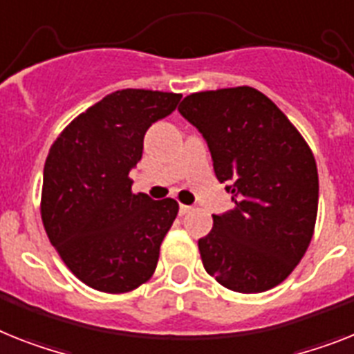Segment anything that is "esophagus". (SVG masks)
<instances>
[{"instance_id":"34e87169","label":"esophagus","mask_w":354,"mask_h":354,"mask_svg":"<svg viewBox=\"0 0 354 354\" xmlns=\"http://www.w3.org/2000/svg\"><path fill=\"white\" fill-rule=\"evenodd\" d=\"M192 209H194V208H192V206H186V204H180V206H179V213H180V215H188V213L192 212Z\"/></svg>"}]
</instances>
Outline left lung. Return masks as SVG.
Segmentation results:
<instances>
[{
    "instance_id": "1",
    "label": "left lung",
    "mask_w": 354,
    "mask_h": 354,
    "mask_svg": "<svg viewBox=\"0 0 354 354\" xmlns=\"http://www.w3.org/2000/svg\"><path fill=\"white\" fill-rule=\"evenodd\" d=\"M179 112L212 153L235 208L198 239L204 270L224 288L262 293L297 268L318 208L315 157L271 99L251 86L192 93Z\"/></svg>"
}]
</instances>
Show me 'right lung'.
<instances>
[{
	"label": "right lung",
	"instance_id": "add662e5",
	"mask_svg": "<svg viewBox=\"0 0 354 354\" xmlns=\"http://www.w3.org/2000/svg\"><path fill=\"white\" fill-rule=\"evenodd\" d=\"M180 93L118 90L70 122L43 171L41 217L52 246L90 288L127 293L153 275L179 204L131 192L146 130Z\"/></svg>",
	"mask_w": 354,
	"mask_h": 354
}]
</instances>
